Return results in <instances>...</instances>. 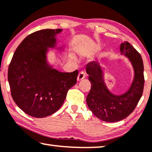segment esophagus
I'll use <instances>...</instances> for the list:
<instances>
[{
	"label": "esophagus",
	"mask_w": 152,
	"mask_h": 152,
	"mask_svg": "<svg viewBox=\"0 0 152 152\" xmlns=\"http://www.w3.org/2000/svg\"><path fill=\"white\" fill-rule=\"evenodd\" d=\"M85 77H86V74H85V73L83 72H80L78 75L77 80H78V81H80V80L83 79Z\"/></svg>",
	"instance_id": "obj_1"
}]
</instances>
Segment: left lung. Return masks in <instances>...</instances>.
I'll return each mask as SVG.
<instances>
[{"instance_id": "8db88e82", "label": "left lung", "mask_w": 152, "mask_h": 152, "mask_svg": "<svg viewBox=\"0 0 152 152\" xmlns=\"http://www.w3.org/2000/svg\"><path fill=\"white\" fill-rule=\"evenodd\" d=\"M120 52L129 58L134 70L131 87L122 94L116 95L109 91L99 62L92 61L86 65L91 83L87 104L93 114L104 122H116L128 117L134 110L143 92L144 66L140 54L128 42L121 44Z\"/></svg>"}]
</instances>
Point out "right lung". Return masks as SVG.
Returning <instances> with one entry per match:
<instances>
[{"instance_id": "right-lung-1", "label": "right lung", "mask_w": 152, "mask_h": 152, "mask_svg": "<svg viewBox=\"0 0 152 152\" xmlns=\"http://www.w3.org/2000/svg\"><path fill=\"white\" fill-rule=\"evenodd\" d=\"M62 29H45L28 35L8 68V82L16 104L30 116L42 118L59 110L68 90L76 83L78 70L61 72L48 64V48H56ZM58 49H62L59 47Z\"/></svg>"}]
</instances>
